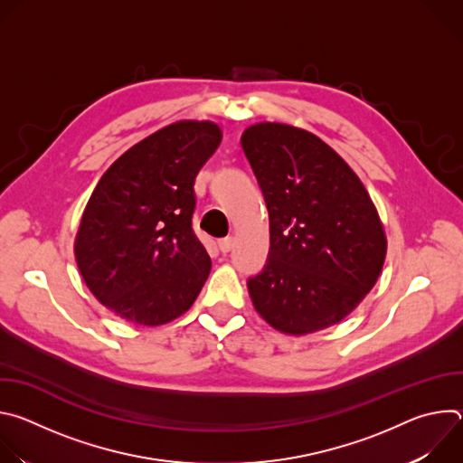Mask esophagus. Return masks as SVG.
<instances>
[{
	"label": "esophagus",
	"mask_w": 463,
	"mask_h": 463,
	"mask_svg": "<svg viewBox=\"0 0 463 463\" xmlns=\"http://www.w3.org/2000/svg\"><path fill=\"white\" fill-rule=\"evenodd\" d=\"M218 247L222 252H229L232 247H234V238L232 236H227V238H222L218 241Z\"/></svg>",
	"instance_id": "1"
}]
</instances>
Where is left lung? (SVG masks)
Masks as SVG:
<instances>
[{
	"mask_svg": "<svg viewBox=\"0 0 463 463\" xmlns=\"http://www.w3.org/2000/svg\"><path fill=\"white\" fill-rule=\"evenodd\" d=\"M241 148L269 213V254L247 280L256 311L279 332L304 335L354 311L377 282L386 236L370 195L306 129L260 122Z\"/></svg>",
	"mask_w": 463,
	"mask_h": 463,
	"instance_id": "obj_1",
	"label": "left lung"
}]
</instances>
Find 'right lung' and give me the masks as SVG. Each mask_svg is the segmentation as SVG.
Here are the masks:
<instances>
[{"label":"right lung","mask_w":463,"mask_h":463,"mask_svg":"<svg viewBox=\"0 0 463 463\" xmlns=\"http://www.w3.org/2000/svg\"><path fill=\"white\" fill-rule=\"evenodd\" d=\"M222 143L209 120L174 122L124 152L86 205L75 256L100 304L159 326L200 295L211 256L192 229L194 181Z\"/></svg>","instance_id":"1"}]
</instances>
